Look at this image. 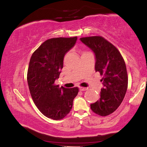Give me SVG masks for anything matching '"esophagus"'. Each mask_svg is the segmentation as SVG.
I'll list each match as a JSON object with an SVG mask.
<instances>
[{"label": "esophagus", "instance_id": "34e87169", "mask_svg": "<svg viewBox=\"0 0 147 147\" xmlns=\"http://www.w3.org/2000/svg\"><path fill=\"white\" fill-rule=\"evenodd\" d=\"M80 90L81 91H84V90H87V88L84 87H80Z\"/></svg>", "mask_w": 147, "mask_h": 147}]
</instances>
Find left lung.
<instances>
[{
	"mask_svg": "<svg viewBox=\"0 0 147 147\" xmlns=\"http://www.w3.org/2000/svg\"><path fill=\"white\" fill-rule=\"evenodd\" d=\"M81 41L94 53L95 71L103 76L100 98L90 104L95 114L106 116L114 113L123 100L128 87L126 65L119 50L101 36L83 37Z\"/></svg>",
	"mask_w": 147,
	"mask_h": 147,
	"instance_id": "1",
	"label": "left lung"
}]
</instances>
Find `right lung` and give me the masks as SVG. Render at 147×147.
<instances>
[{"label": "right lung", "instance_id": "right-lung-1", "mask_svg": "<svg viewBox=\"0 0 147 147\" xmlns=\"http://www.w3.org/2000/svg\"><path fill=\"white\" fill-rule=\"evenodd\" d=\"M76 40L77 36L48 39L34 51L29 61L27 74L29 92L36 107L49 118H65L78 93V87L67 89L55 83L63 68L65 53Z\"/></svg>", "mask_w": 147, "mask_h": 147}]
</instances>
